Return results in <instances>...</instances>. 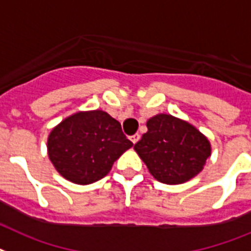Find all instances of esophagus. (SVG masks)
Listing matches in <instances>:
<instances>
[{
  "instance_id": "34e87169",
  "label": "esophagus",
  "mask_w": 251,
  "mask_h": 251,
  "mask_svg": "<svg viewBox=\"0 0 251 251\" xmlns=\"http://www.w3.org/2000/svg\"><path fill=\"white\" fill-rule=\"evenodd\" d=\"M139 139H140V135H139V134H134V135L130 136V140H131V142H132V143H134V144H135L136 142H138V140H139Z\"/></svg>"
}]
</instances>
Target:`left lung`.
Listing matches in <instances>:
<instances>
[{
    "label": "left lung",
    "mask_w": 251,
    "mask_h": 251,
    "mask_svg": "<svg viewBox=\"0 0 251 251\" xmlns=\"http://www.w3.org/2000/svg\"><path fill=\"white\" fill-rule=\"evenodd\" d=\"M147 127L134 150L157 180L179 184L202 170L211 148L196 127L170 115L154 116Z\"/></svg>",
    "instance_id": "left-lung-1"
}]
</instances>
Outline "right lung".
<instances>
[{
  "instance_id": "obj_1",
  "label": "right lung",
  "mask_w": 251,
  "mask_h": 251,
  "mask_svg": "<svg viewBox=\"0 0 251 251\" xmlns=\"http://www.w3.org/2000/svg\"><path fill=\"white\" fill-rule=\"evenodd\" d=\"M132 143L121 124L103 111L78 112L49 135V157L64 178L90 184L104 178L112 165Z\"/></svg>"
}]
</instances>
